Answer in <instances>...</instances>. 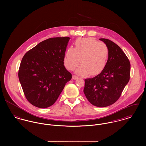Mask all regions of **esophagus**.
<instances>
[{"mask_svg":"<svg viewBox=\"0 0 146 146\" xmlns=\"http://www.w3.org/2000/svg\"><path fill=\"white\" fill-rule=\"evenodd\" d=\"M77 78H78V76H76V75H72V79L73 80L76 79Z\"/></svg>","mask_w":146,"mask_h":146,"instance_id":"1","label":"esophagus"}]
</instances>
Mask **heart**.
I'll return each mask as SVG.
<instances>
[{
	"instance_id": "obj_1",
	"label": "heart",
	"mask_w": 146,
	"mask_h": 146,
	"mask_svg": "<svg viewBox=\"0 0 146 146\" xmlns=\"http://www.w3.org/2000/svg\"><path fill=\"white\" fill-rule=\"evenodd\" d=\"M108 57V49L106 44L98 42L94 38L78 39L75 48H68L64 57V64L69 70H73L79 64L76 70L80 75H97L106 64Z\"/></svg>"
}]
</instances>
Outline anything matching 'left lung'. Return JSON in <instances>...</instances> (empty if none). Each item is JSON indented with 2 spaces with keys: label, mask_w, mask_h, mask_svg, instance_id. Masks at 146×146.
Returning <instances> with one entry per match:
<instances>
[{
  "label": "left lung",
  "mask_w": 146,
  "mask_h": 146,
  "mask_svg": "<svg viewBox=\"0 0 146 146\" xmlns=\"http://www.w3.org/2000/svg\"><path fill=\"white\" fill-rule=\"evenodd\" d=\"M108 49V58L102 72L85 79L84 93L91 104L104 107L120 98L130 75V63L122 49L115 42L101 38Z\"/></svg>",
  "instance_id": "1"
}]
</instances>
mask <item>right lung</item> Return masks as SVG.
Returning a JSON list of instances; mask_svg holds the SVG:
<instances>
[{"mask_svg": "<svg viewBox=\"0 0 146 146\" xmlns=\"http://www.w3.org/2000/svg\"><path fill=\"white\" fill-rule=\"evenodd\" d=\"M69 37L52 38L40 42L23 57L19 78L27 100L45 108L54 104L71 74L64 66Z\"/></svg>", "mask_w": 146, "mask_h": 146, "instance_id": "1", "label": "right lung"}]
</instances>
